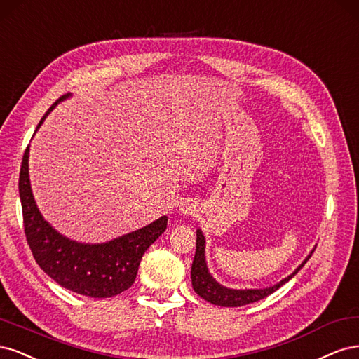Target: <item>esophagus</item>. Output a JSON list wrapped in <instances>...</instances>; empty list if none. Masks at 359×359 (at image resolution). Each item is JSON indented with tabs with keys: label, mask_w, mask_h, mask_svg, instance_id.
I'll use <instances>...</instances> for the list:
<instances>
[{
	"label": "esophagus",
	"mask_w": 359,
	"mask_h": 359,
	"mask_svg": "<svg viewBox=\"0 0 359 359\" xmlns=\"http://www.w3.org/2000/svg\"><path fill=\"white\" fill-rule=\"evenodd\" d=\"M179 210H180L183 215L192 216V215H195V213H196V205H195V203H194V201L187 200V201H183V203L180 204Z\"/></svg>",
	"instance_id": "esophagus-1"
}]
</instances>
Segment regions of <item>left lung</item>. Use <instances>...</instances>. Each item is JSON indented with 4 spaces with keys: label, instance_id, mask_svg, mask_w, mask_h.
Instances as JSON below:
<instances>
[{
    "label": "left lung",
    "instance_id": "left-lung-1",
    "mask_svg": "<svg viewBox=\"0 0 359 359\" xmlns=\"http://www.w3.org/2000/svg\"><path fill=\"white\" fill-rule=\"evenodd\" d=\"M313 250L310 252V255L302 262V265H298L292 274H289L283 280L276 283L274 286L264 287V289H231L216 282L213 279V276L209 273V269H207V262H205V238L201 233V229H196V249H195V257H194L192 269H191L194 291L201 298H204L205 302H209L215 306H221V307H240V306H246L250 303L259 302V299L269 297L270 294L277 291L282 285L291 280L292 277L304 267V264L309 261Z\"/></svg>",
    "mask_w": 359,
    "mask_h": 359
}]
</instances>
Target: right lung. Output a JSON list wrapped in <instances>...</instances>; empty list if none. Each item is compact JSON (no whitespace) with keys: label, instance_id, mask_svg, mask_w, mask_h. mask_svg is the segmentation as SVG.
<instances>
[{"label":"right lung","instance_id":"right-lung-1","mask_svg":"<svg viewBox=\"0 0 359 359\" xmlns=\"http://www.w3.org/2000/svg\"><path fill=\"white\" fill-rule=\"evenodd\" d=\"M65 98L68 95H62L46 111L37 130L56 104ZM28 158L29 146L20 165L19 196L27 241L40 269L57 285L85 297L110 298L131 287L144 252L167 229V216L100 245L67 238L44 221L39 210L31 191Z\"/></svg>","mask_w":359,"mask_h":359}]
</instances>
